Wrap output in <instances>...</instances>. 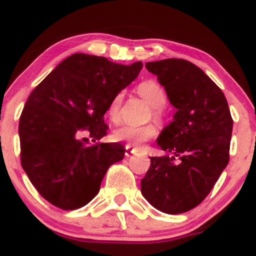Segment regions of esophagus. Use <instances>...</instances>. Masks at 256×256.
Returning a JSON list of instances; mask_svg holds the SVG:
<instances>
[{
	"label": "esophagus",
	"mask_w": 256,
	"mask_h": 256,
	"mask_svg": "<svg viewBox=\"0 0 256 256\" xmlns=\"http://www.w3.org/2000/svg\"><path fill=\"white\" fill-rule=\"evenodd\" d=\"M137 150L134 148H132L130 146H125V156H131V155L136 154Z\"/></svg>",
	"instance_id": "1"
}]
</instances>
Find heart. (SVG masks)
Segmentation results:
<instances>
[{
	"label": "heart",
	"mask_w": 256,
	"mask_h": 256,
	"mask_svg": "<svg viewBox=\"0 0 256 256\" xmlns=\"http://www.w3.org/2000/svg\"><path fill=\"white\" fill-rule=\"evenodd\" d=\"M138 95L144 98L152 107V118L162 122L165 119L164 106L166 104V95L162 88L154 80H146L137 86ZM124 94L118 92L113 96L107 107V116L112 122H119L122 116V104ZM156 134V128L148 124L143 126L122 125L116 128L112 134V138L116 142H125L130 146H140Z\"/></svg>",
	"instance_id": "heart-1"
}]
</instances>
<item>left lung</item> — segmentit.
Masks as SVG:
<instances>
[{
  "instance_id": "8db88e82",
  "label": "left lung",
  "mask_w": 256,
  "mask_h": 256,
  "mask_svg": "<svg viewBox=\"0 0 256 256\" xmlns=\"http://www.w3.org/2000/svg\"><path fill=\"white\" fill-rule=\"evenodd\" d=\"M146 67L177 112L158 138L171 155L150 158L140 192L161 212L184 213L204 201L228 166L234 120L224 92L196 64L165 58Z\"/></svg>"
}]
</instances>
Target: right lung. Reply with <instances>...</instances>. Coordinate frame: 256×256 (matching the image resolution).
<instances>
[{"instance_id":"right-lung-1","label":"right lung","mask_w":256,"mask_h":256,"mask_svg":"<svg viewBox=\"0 0 256 256\" xmlns=\"http://www.w3.org/2000/svg\"><path fill=\"white\" fill-rule=\"evenodd\" d=\"M104 56L77 52L64 58L34 88L19 122L22 166L36 190L55 207L85 206L100 192L110 165L124 158L118 143L86 144L107 134L108 104L142 70Z\"/></svg>"}]
</instances>
